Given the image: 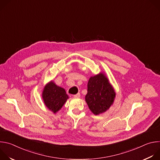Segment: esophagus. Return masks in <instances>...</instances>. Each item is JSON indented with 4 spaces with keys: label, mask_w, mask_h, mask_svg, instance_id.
<instances>
[{
    "label": "esophagus",
    "mask_w": 160,
    "mask_h": 160,
    "mask_svg": "<svg viewBox=\"0 0 160 160\" xmlns=\"http://www.w3.org/2000/svg\"><path fill=\"white\" fill-rule=\"evenodd\" d=\"M73 97H74L75 98H79L80 97V93H78V94L74 95Z\"/></svg>",
    "instance_id": "obj_1"
}]
</instances>
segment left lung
<instances>
[{"label": "left lung", "mask_w": 160, "mask_h": 160, "mask_svg": "<svg viewBox=\"0 0 160 160\" xmlns=\"http://www.w3.org/2000/svg\"><path fill=\"white\" fill-rule=\"evenodd\" d=\"M115 97V90L104 73L101 72L90 77L85 101L95 115L108 111L113 104Z\"/></svg>", "instance_id": "left-lung-1"}]
</instances>
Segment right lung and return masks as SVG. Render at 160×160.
Masks as SVG:
<instances>
[{
	"instance_id": "right-lung-1",
	"label": "right lung",
	"mask_w": 160,
	"mask_h": 160,
	"mask_svg": "<svg viewBox=\"0 0 160 160\" xmlns=\"http://www.w3.org/2000/svg\"><path fill=\"white\" fill-rule=\"evenodd\" d=\"M42 98L45 106L54 114L62 108L69 99L64 88L58 86L52 80L45 85Z\"/></svg>"
}]
</instances>
